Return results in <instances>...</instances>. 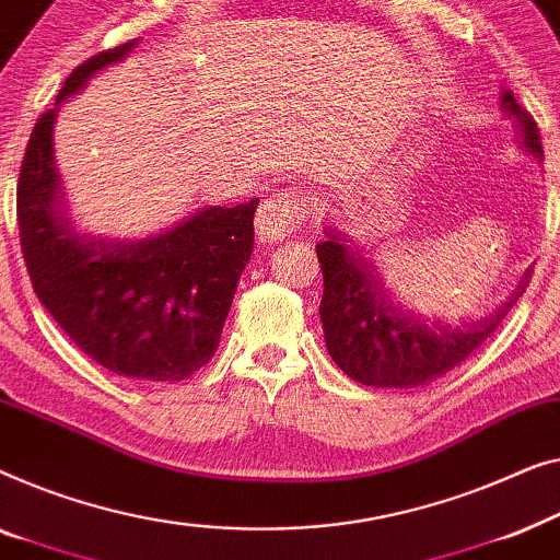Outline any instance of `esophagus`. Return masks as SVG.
<instances>
[{"instance_id": "obj_1", "label": "esophagus", "mask_w": 560, "mask_h": 560, "mask_svg": "<svg viewBox=\"0 0 560 560\" xmlns=\"http://www.w3.org/2000/svg\"><path fill=\"white\" fill-rule=\"evenodd\" d=\"M304 218V205L296 195L281 192L273 195L264 202V208L258 210L256 218V233L261 243H277L283 241L294 228L302 223Z\"/></svg>"}]
</instances>
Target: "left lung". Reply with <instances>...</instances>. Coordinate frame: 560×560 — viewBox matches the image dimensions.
Listing matches in <instances>:
<instances>
[{
  "label": "left lung",
  "instance_id": "left-lung-1",
  "mask_svg": "<svg viewBox=\"0 0 560 560\" xmlns=\"http://www.w3.org/2000/svg\"><path fill=\"white\" fill-rule=\"evenodd\" d=\"M500 108L515 124L520 149L535 162H542L538 126L508 89L502 91ZM317 258L325 277L319 319L329 358L352 381L373 388L427 385L467 360L523 296L533 269L527 266L520 273L515 287L492 312L448 325L398 302L385 287V277L373 258L362 254L355 241L337 228L325 225Z\"/></svg>",
  "mask_w": 560,
  "mask_h": 560
}]
</instances>
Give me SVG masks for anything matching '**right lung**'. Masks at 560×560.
<instances>
[{"instance_id": "1", "label": "right lung", "mask_w": 560, "mask_h": 560, "mask_svg": "<svg viewBox=\"0 0 560 560\" xmlns=\"http://www.w3.org/2000/svg\"><path fill=\"white\" fill-rule=\"evenodd\" d=\"M139 40L93 55L35 124L18 183V223L35 294L78 350L139 381H185L215 355L235 289L254 254L250 202L202 205L144 238L83 231L55 164L58 108Z\"/></svg>"}]
</instances>
